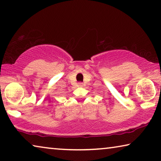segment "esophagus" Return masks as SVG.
Masks as SVG:
<instances>
[{"instance_id":"obj_1","label":"esophagus","mask_w":161,"mask_h":161,"mask_svg":"<svg viewBox=\"0 0 161 161\" xmlns=\"http://www.w3.org/2000/svg\"><path fill=\"white\" fill-rule=\"evenodd\" d=\"M79 86H82V83H79Z\"/></svg>"}]
</instances>
